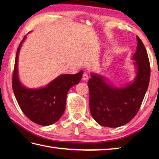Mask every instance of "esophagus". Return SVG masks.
<instances>
[{
  "label": "esophagus",
  "mask_w": 159,
  "mask_h": 159,
  "mask_svg": "<svg viewBox=\"0 0 159 159\" xmlns=\"http://www.w3.org/2000/svg\"><path fill=\"white\" fill-rule=\"evenodd\" d=\"M88 79H89L88 75H87V74L86 73H84V74H83V76H82V79H83V80H87Z\"/></svg>",
  "instance_id": "34e87169"
}]
</instances>
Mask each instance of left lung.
Returning <instances> with one entry per match:
<instances>
[{
    "label": "left lung",
    "instance_id": "obj_1",
    "mask_svg": "<svg viewBox=\"0 0 159 159\" xmlns=\"http://www.w3.org/2000/svg\"><path fill=\"white\" fill-rule=\"evenodd\" d=\"M137 46L133 59L137 76L124 88L113 87L102 76L92 74L87 85L89 109L93 118L101 126L116 128L129 122L136 116L150 82V65L144 44L137 36Z\"/></svg>",
    "mask_w": 159,
    "mask_h": 159
}]
</instances>
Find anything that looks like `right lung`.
I'll use <instances>...</instances> for the list:
<instances>
[{
  "label": "right lung",
  "mask_w": 159,
  "mask_h": 159,
  "mask_svg": "<svg viewBox=\"0 0 159 159\" xmlns=\"http://www.w3.org/2000/svg\"><path fill=\"white\" fill-rule=\"evenodd\" d=\"M26 36L17 50L12 76V87L20 109L33 122L42 126L51 125L59 120L66 109L69 89L79 83L83 74H63L41 89H27L20 83L18 76V53Z\"/></svg>",
  "instance_id": "obj_1"
}]
</instances>
